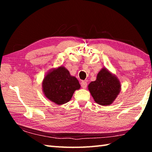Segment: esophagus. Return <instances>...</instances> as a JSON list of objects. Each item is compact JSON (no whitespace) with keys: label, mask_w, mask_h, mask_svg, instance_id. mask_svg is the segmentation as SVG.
<instances>
[{"label":"esophagus","mask_w":152,"mask_h":152,"mask_svg":"<svg viewBox=\"0 0 152 152\" xmlns=\"http://www.w3.org/2000/svg\"><path fill=\"white\" fill-rule=\"evenodd\" d=\"M80 84H81V86L83 88H86L87 87V82L85 81H82Z\"/></svg>","instance_id":"1"}]
</instances>
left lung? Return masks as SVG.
<instances>
[{
	"label": "left lung",
	"mask_w": 152,
	"mask_h": 152,
	"mask_svg": "<svg viewBox=\"0 0 152 152\" xmlns=\"http://www.w3.org/2000/svg\"><path fill=\"white\" fill-rule=\"evenodd\" d=\"M88 89L97 104L109 106L119 94L121 85L116 75L103 67L97 74L96 80L88 84Z\"/></svg>",
	"instance_id": "left-lung-1"
}]
</instances>
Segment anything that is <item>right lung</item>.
<instances>
[{
  "mask_svg": "<svg viewBox=\"0 0 152 152\" xmlns=\"http://www.w3.org/2000/svg\"><path fill=\"white\" fill-rule=\"evenodd\" d=\"M80 88L75 76L63 66L51 69L43 78L42 91L44 96L56 104L61 105L69 102L76 90Z\"/></svg>",
  "mask_w": 152,
  "mask_h": 152,
  "instance_id": "right-lung-1",
  "label": "right lung"
}]
</instances>
